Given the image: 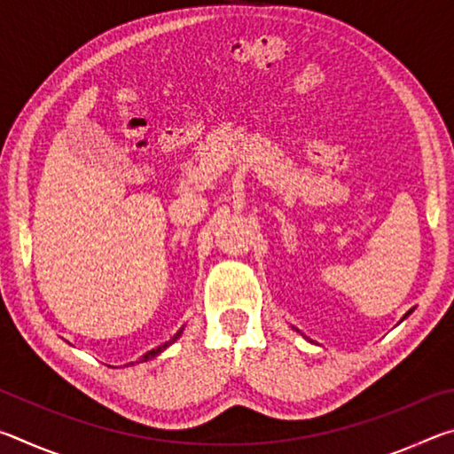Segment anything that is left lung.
<instances>
[{"label":"left lung","instance_id":"8db88e82","mask_svg":"<svg viewBox=\"0 0 454 454\" xmlns=\"http://www.w3.org/2000/svg\"><path fill=\"white\" fill-rule=\"evenodd\" d=\"M411 312H412V310H409V312H406V314H404V318H406V317H409V314H411Z\"/></svg>","mask_w":454,"mask_h":454}]
</instances>
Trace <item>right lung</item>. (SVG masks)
Listing matches in <instances>:
<instances>
[{
  "mask_svg": "<svg viewBox=\"0 0 454 454\" xmlns=\"http://www.w3.org/2000/svg\"><path fill=\"white\" fill-rule=\"evenodd\" d=\"M182 330L184 328H180L178 330V333H176L172 338H170V340H168L166 344H162V347H158V348H153V350H148V352H145V355L144 356H140V358H137L136 360V363H129V364H140V363H145V360H152V358H156L158 355H160V352H162V350H166L168 347H170V344L172 342H176V340H178V338H180V334H182Z\"/></svg>",
  "mask_w": 454,
  "mask_h": 454,
  "instance_id": "1",
  "label": "right lung"
}]
</instances>
